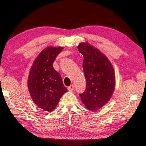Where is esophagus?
Returning <instances> with one entry per match:
<instances>
[{"label":"esophagus","instance_id":"obj_1","mask_svg":"<svg viewBox=\"0 0 146 146\" xmlns=\"http://www.w3.org/2000/svg\"><path fill=\"white\" fill-rule=\"evenodd\" d=\"M74 89V86L73 85H72L70 86V87H68V90H69V91H73Z\"/></svg>","mask_w":146,"mask_h":146}]
</instances>
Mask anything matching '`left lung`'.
<instances>
[{
	"label": "left lung",
	"instance_id": "8db88e82",
	"mask_svg": "<svg viewBox=\"0 0 146 146\" xmlns=\"http://www.w3.org/2000/svg\"><path fill=\"white\" fill-rule=\"evenodd\" d=\"M83 55V69L86 80L85 92L80 96L86 107L96 111L111 98L115 87V74L107 57L88 42L78 45Z\"/></svg>",
	"mask_w": 146,
	"mask_h": 146
}]
</instances>
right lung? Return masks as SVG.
Instances as JSON below:
<instances>
[{"mask_svg": "<svg viewBox=\"0 0 146 146\" xmlns=\"http://www.w3.org/2000/svg\"><path fill=\"white\" fill-rule=\"evenodd\" d=\"M63 47L46 48L35 59L28 80V87L33 101L39 108L51 112L64 93L67 92L61 76L53 63Z\"/></svg>", "mask_w": 146, "mask_h": 146, "instance_id": "right-lung-1", "label": "right lung"}]
</instances>
